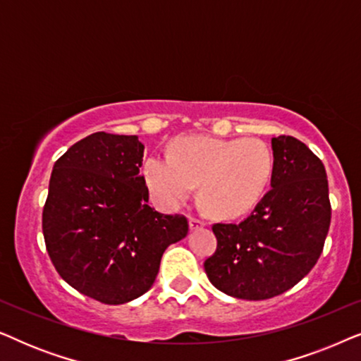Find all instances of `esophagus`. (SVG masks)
Listing matches in <instances>:
<instances>
[{
  "instance_id": "obj_1",
  "label": "esophagus",
  "mask_w": 361,
  "mask_h": 361,
  "mask_svg": "<svg viewBox=\"0 0 361 361\" xmlns=\"http://www.w3.org/2000/svg\"><path fill=\"white\" fill-rule=\"evenodd\" d=\"M204 226H205V221H204V220L190 219V221H189V228H190V231H195V230H199V228H204Z\"/></svg>"
}]
</instances>
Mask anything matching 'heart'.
<instances>
[{"instance_id":"obj_1","label":"heart","mask_w":361,"mask_h":361,"mask_svg":"<svg viewBox=\"0 0 361 361\" xmlns=\"http://www.w3.org/2000/svg\"><path fill=\"white\" fill-rule=\"evenodd\" d=\"M274 171L273 152L259 140L179 136L167 156H152L142 174L152 200L176 209L199 184V200L219 219H236L259 204Z\"/></svg>"}]
</instances>
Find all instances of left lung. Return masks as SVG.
Masks as SVG:
<instances>
[{
	"label": "left lung",
	"instance_id": "left-lung-1",
	"mask_svg": "<svg viewBox=\"0 0 361 361\" xmlns=\"http://www.w3.org/2000/svg\"><path fill=\"white\" fill-rule=\"evenodd\" d=\"M271 190L241 224H215L210 283L236 299L263 300L293 288L314 268L330 226L322 161L293 136L271 140Z\"/></svg>",
	"mask_w": 361,
	"mask_h": 361
}]
</instances>
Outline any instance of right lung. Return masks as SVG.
I'll return each instance as SVG.
<instances>
[{
  "label": "right lung",
  "mask_w": 361,
  "mask_h": 361,
  "mask_svg": "<svg viewBox=\"0 0 361 361\" xmlns=\"http://www.w3.org/2000/svg\"><path fill=\"white\" fill-rule=\"evenodd\" d=\"M137 136L98 131L54 164L42 212L47 253L78 293L118 305L154 284L166 248L185 238V216L147 205Z\"/></svg>",
  "instance_id": "right-lung-1"
}]
</instances>
